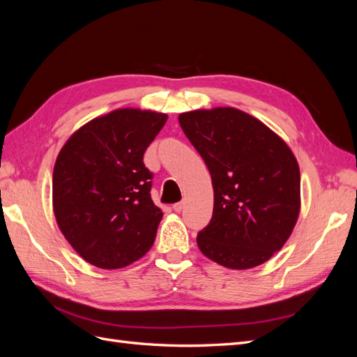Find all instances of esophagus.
I'll list each match as a JSON object with an SVG mask.
<instances>
[{
  "mask_svg": "<svg viewBox=\"0 0 357 357\" xmlns=\"http://www.w3.org/2000/svg\"><path fill=\"white\" fill-rule=\"evenodd\" d=\"M183 207H185V204H183V202H177V204L172 205V210H174L176 213H180V211L183 210Z\"/></svg>",
  "mask_w": 357,
  "mask_h": 357,
  "instance_id": "34e87169",
  "label": "esophagus"
}]
</instances>
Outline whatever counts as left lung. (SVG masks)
<instances>
[{
    "label": "left lung",
    "mask_w": 357,
    "mask_h": 357,
    "mask_svg": "<svg viewBox=\"0 0 357 357\" xmlns=\"http://www.w3.org/2000/svg\"><path fill=\"white\" fill-rule=\"evenodd\" d=\"M178 122L211 174L213 218L198 247L231 269L265 264L289 240L301 211L298 160L284 139L234 107L181 113Z\"/></svg>",
    "instance_id": "1"
}]
</instances>
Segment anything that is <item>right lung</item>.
I'll return each instance as SVG.
<instances>
[{
  "label": "right lung",
  "instance_id": "1",
  "mask_svg": "<svg viewBox=\"0 0 357 357\" xmlns=\"http://www.w3.org/2000/svg\"><path fill=\"white\" fill-rule=\"evenodd\" d=\"M168 114L117 109L92 119L62 146L52 205L66 240L86 262L119 269L153 245L162 210L150 197L143 155Z\"/></svg>",
  "mask_w": 357,
  "mask_h": 357
}]
</instances>
